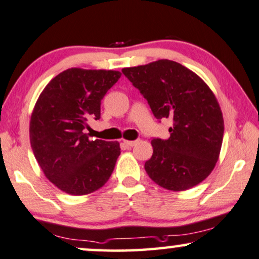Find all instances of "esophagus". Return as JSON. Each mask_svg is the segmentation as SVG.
Returning <instances> with one entry per match:
<instances>
[{"mask_svg": "<svg viewBox=\"0 0 259 259\" xmlns=\"http://www.w3.org/2000/svg\"><path fill=\"white\" fill-rule=\"evenodd\" d=\"M123 142H125L126 146H128V147H133L134 145L138 144V140H133V141H131V140H123Z\"/></svg>", "mask_w": 259, "mask_h": 259, "instance_id": "esophagus-1", "label": "esophagus"}]
</instances>
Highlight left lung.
<instances>
[{"instance_id":"left-lung-1","label":"left lung","mask_w":259,"mask_h":259,"mask_svg":"<svg viewBox=\"0 0 259 259\" xmlns=\"http://www.w3.org/2000/svg\"><path fill=\"white\" fill-rule=\"evenodd\" d=\"M156 119L173 121L167 140H152L146 173L164 189L193 188L211 173L222 147V111L209 86L186 66L168 59L125 67Z\"/></svg>"}]
</instances>
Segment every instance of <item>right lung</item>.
<instances>
[{
	"label": "right lung",
	"instance_id": "1",
	"mask_svg": "<svg viewBox=\"0 0 259 259\" xmlns=\"http://www.w3.org/2000/svg\"><path fill=\"white\" fill-rule=\"evenodd\" d=\"M121 73L67 69L50 80L30 119V144L44 175L70 195L96 192L108 181L120 155L118 141L90 140L89 119H100V104Z\"/></svg>",
	"mask_w": 259,
	"mask_h": 259
}]
</instances>
